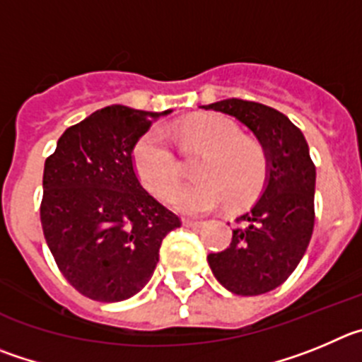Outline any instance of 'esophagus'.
Listing matches in <instances>:
<instances>
[{
    "mask_svg": "<svg viewBox=\"0 0 362 362\" xmlns=\"http://www.w3.org/2000/svg\"><path fill=\"white\" fill-rule=\"evenodd\" d=\"M184 226L185 227H194V229H197V227L204 226V221H202V220H193V218H184Z\"/></svg>",
    "mask_w": 362,
    "mask_h": 362,
    "instance_id": "34e87169",
    "label": "esophagus"
}]
</instances>
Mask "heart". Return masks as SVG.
<instances>
[{
    "instance_id": "heart-1",
    "label": "heart",
    "mask_w": 362,
    "mask_h": 362,
    "mask_svg": "<svg viewBox=\"0 0 362 362\" xmlns=\"http://www.w3.org/2000/svg\"><path fill=\"white\" fill-rule=\"evenodd\" d=\"M169 135L187 148L200 151L193 162L194 178L177 185L169 202L184 213H205L221 200L238 207L252 200L269 177L265 146L242 135L236 122L218 115L194 117L182 122ZM133 165L142 184L158 197L180 178V164L162 132L146 133L133 149Z\"/></svg>"
}]
</instances>
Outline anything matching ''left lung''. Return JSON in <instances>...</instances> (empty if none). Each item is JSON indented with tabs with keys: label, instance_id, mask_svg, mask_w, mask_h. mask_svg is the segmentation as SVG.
<instances>
[{
	"label": "left lung",
	"instance_id": "8db88e82",
	"mask_svg": "<svg viewBox=\"0 0 362 362\" xmlns=\"http://www.w3.org/2000/svg\"><path fill=\"white\" fill-rule=\"evenodd\" d=\"M245 124L265 146L263 193L238 214L233 240L207 256L214 278L236 296H259L286 281L307 252L314 230L315 165L301 129L278 110L242 99L202 106Z\"/></svg>",
	"mask_w": 362,
	"mask_h": 362
}]
</instances>
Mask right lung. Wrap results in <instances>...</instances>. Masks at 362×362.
Segmentation results:
<instances>
[{"mask_svg":"<svg viewBox=\"0 0 362 362\" xmlns=\"http://www.w3.org/2000/svg\"><path fill=\"white\" fill-rule=\"evenodd\" d=\"M162 113L106 106L70 126L45 162L41 226L55 263L93 301L141 292L180 218L142 187L133 148Z\"/></svg>","mask_w":362,"mask_h":362,"instance_id":"add662e5","label":"right lung"}]
</instances>
